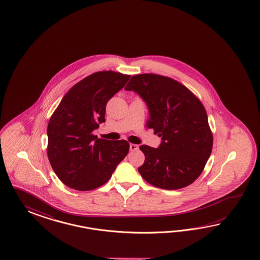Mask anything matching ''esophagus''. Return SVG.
<instances>
[{
    "label": "esophagus",
    "mask_w": 260,
    "mask_h": 260,
    "mask_svg": "<svg viewBox=\"0 0 260 260\" xmlns=\"http://www.w3.org/2000/svg\"><path fill=\"white\" fill-rule=\"evenodd\" d=\"M138 145H136V144H131L129 145V150H138Z\"/></svg>",
    "instance_id": "esophagus-1"
}]
</instances>
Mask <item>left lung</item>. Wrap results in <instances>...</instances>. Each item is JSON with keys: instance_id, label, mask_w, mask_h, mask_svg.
<instances>
[{"instance_id": "obj_1", "label": "left lung", "mask_w": 260, "mask_h": 260, "mask_svg": "<svg viewBox=\"0 0 260 260\" xmlns=\"http://www.w3.org/2000/svg\"><path fill=\"white\" fill-rule=\"evenodd\" d=\"M126 90L147 103V126L162 137L159 148L142 145L144 164L138 168L150 185L164 189L185 188L204 170L213 149V134L203 104L188 87L158 74L134 75Z\"/></svg>"}]
</instances>
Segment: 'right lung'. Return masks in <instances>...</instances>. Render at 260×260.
Here are the masks:
<instances>
[{
    "mask_svg": "<svg viewBox=\"0 0 260 260\" xmlns=\"http://www.w3.org/2000/svg\"><path fill=\"white\" fill-rule=\"evenodd\" d=\"M131 75L98 71L74 85L47 126V157L58 178L77 190H90L109 181L126 157V140H106L92 134L105 122L106 106L125 87Z\"/></svg>",
    "mask_w": 260,
    "mask_h": 260,
    "instance_id": "right-lung-1",
    "label": "right lung"
}]
</instances>
